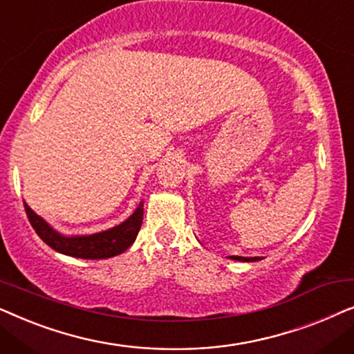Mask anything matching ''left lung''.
Masks as SVG:
<instances>
[{
  "label": "left lung",
  "instance_id": "8db88e82",
  "mask_svg": "<svg viewBox=\"0 0 354 354\" xmlns=\"http://www.w3.org/2000/svg\"><path fill=\"white\" fill-rule=\"evenodd\" d=\"M230 259L234 261H243V263H253V261H259V256H254V258H243V256H229Z\"/></svg>",
  "mask_w": 354,
  "mask_h": 354
}]
</instances>
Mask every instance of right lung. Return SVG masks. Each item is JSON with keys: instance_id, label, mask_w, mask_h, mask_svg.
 Wrapping results in <instances>:
<instances>
[{"instance_id": "add662e5", "label": "right lung", "mask_w": 354, "mask_h": 354, "mask_svg": "<svg viewBox=\"0 0 354 354\" xmlns=\"http://www.w3.org/2000/svg\"><path fill=\"white\" fill-rule=\"evenodd\" d=\"M26 212L38 236L57 253L80 259H106L124 253L137 239L143 221V203H140L133 214L113 229L91 235H64L48 224L27 203Z\"/></svg>"}]
</instances>
